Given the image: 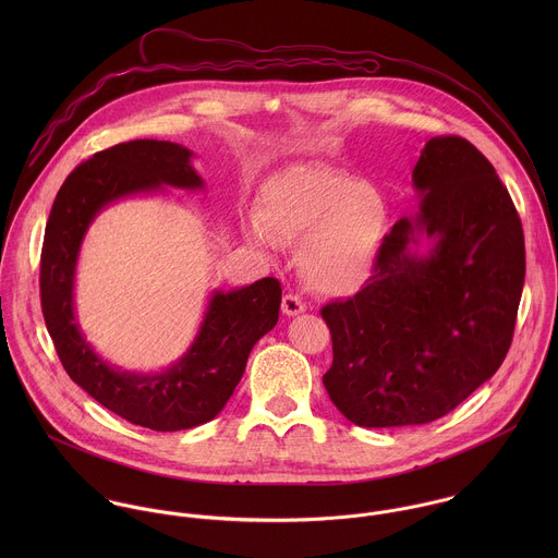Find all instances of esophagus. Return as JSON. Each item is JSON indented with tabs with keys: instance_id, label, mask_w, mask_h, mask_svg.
Instances as JSON below:
<instances>
[{
	"instance_id": "1",
	"label": "esophagus",
	"mask_w": 558,
	"mask_h": 558,
	"mask_svg": "<svg viewBox=\"0 0 558 558\" xmlns=\"http://www.w3.org/2000/svg\"><path fill=\"white\" fill-rule=\"evenodd\" d=\"M281 310H283L286 316H299V314H303V312L307 310V305L303 303L301 296H296V294H286L283 301H281Z\"/></svg>"
}]
</instances>
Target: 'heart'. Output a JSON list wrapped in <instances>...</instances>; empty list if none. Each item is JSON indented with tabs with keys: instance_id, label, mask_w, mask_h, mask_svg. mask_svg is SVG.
Instances as JSON below:
<instances>
[{
	"instance_id": "b5f03b06",
	"label": "heart",
	"mask_w": 558,
	"mask_h": 558,
	"mask_svg": "<svg viewBox=\"0 0 558 558\" xmlns=\"http://www.w3.org/2000/svg\"><path fill=\"white\" fill-rule=\"evenodd\" d=\"M259 219L246 236L262 246L301 244L299 268L322 296H350L372 277L389 232L380 191L326 167H290L272 175L259 195Z\"/></svg>"
}]
</instances>
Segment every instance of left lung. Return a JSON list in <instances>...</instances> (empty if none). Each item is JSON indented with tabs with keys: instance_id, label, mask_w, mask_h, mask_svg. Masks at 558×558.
<instances>
[{
	"instance_id": "8db88e82",
	"label": "left lung",
	"mask_w": 558,
	"mask_h": 558,
	"mask_svg": "<svg viewBox=\"0 0 558 558\" xmlns=\"http://www.w3.org/2000/svg\"><path fill=\"white\" fill-rule=\"evenodd\" d=\"M412 186L421 208L387 234L365 288L322 307L332 337L322 383L361 427L445 416L496 374L513 339L524 232L496 169L458 135L432 137Z\"/></svg>"
}]
</instances>
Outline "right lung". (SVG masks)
Instances as JSON below:
<instances>
[{"mask_svg": "<svg viewBox=\"0 0 558 558\" xmlns=\"http://www.w3.org/2000/svg\"><path fill=\"white\" fill-rule=\"evenodd\" d=\"M191 157L180 144L135 140L81 162L56 195L40 255L43 316L66 374L107 410L157 432L189 429L223 410L248 352L275 328L281 305V283L272 277L215 290L191 348L159 374L109 365L87 343L75 314V272L87 228L109 204L157 193L162 184L204 189Z\"/></svg>", "mask_w": 558, "mask_h": 558, "instance_id": "1", "label": "right lung"}]
</instances>
